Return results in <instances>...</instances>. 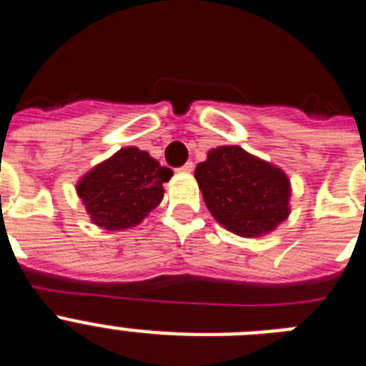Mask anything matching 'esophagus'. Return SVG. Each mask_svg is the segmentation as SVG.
<instances>
[{
	"label": "esophagus",
	"mask_w": 366,
	"mask_h": 366,
	"mask_svg": "<svg viewBox=\"0 0 366 366\" xmlns=\"http://www.w3.org/2000/svg\"><path fill=\"white\" fill-rule=\"evenodd\" d=\"M194 170V164L192 163H187V164H183V167L179 168V172L181 174H190Z\"/></svg>",
	"instance_id": "34e87169"
}]
</instances>
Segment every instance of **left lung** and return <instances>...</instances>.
I'll return each mask as SVG.
<instances>
[{"mask_svg":"<svg viewBox=\"0 0 366 366\" xmlns=\"http://www.w3.org/2000/svg\"><path fill=\"white\" fill-rule=\"evenodd\" d=\"M194 177L212 218L242 238L269 234L292 212L287 174L234 144L207 152Z\"/></svg>","mask_w":366,"mask_h":366,"instance_id":"8db88e82","label":"left lung"}]
</instances>
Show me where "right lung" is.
<instances>
[{
	"instance_id": "right-lung-1",
	"label": "right lung",
	"mask_w": 366,
	"mask_h": 366,
	"mask_svg": "<svg viewBox=\"0 0 366 366\" xmlns=\"http://www.w3.org/2000/svg\"><path fill=\"white\" fill-rule=\"evenodd\" d=\"M172 174L148 152L121 148L80 177L76 196L97 227L132 229L163 202V183Z\"/></svg>"
}]
</instances>
